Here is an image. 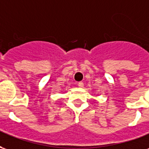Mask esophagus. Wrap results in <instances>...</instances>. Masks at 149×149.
I'll return each instance as SVG.
<instances>
[{
  "mask_svg": "<svg viewBox=\"0 0 149 149\" xmlns=\"http://www.w3.org/2000/svg\"><path fill=\"white\" fill-rule=\"evenodd\" d=\"M78 86L80 88H83L84 87V83L82 82V81H80V82H78Z\"/></svg>",
  "mask_w": 149,
  "mask_h": 149,
  "instance_id": "1",
  "label": "esophagus"
}]
</instances>
